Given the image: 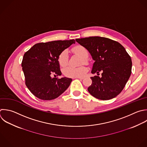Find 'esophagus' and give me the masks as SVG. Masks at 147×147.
Returning a JSON list of instances; mask_svg holds the SVG:
<instances>
[{
  "mask_svg": "<svg viewBox=\"0 0 147 147\" xmlns=\"http://www.w3.org/2000/svg\"><path fill=\"white\" fill-rule=\"evenodd\" d=\"M77 79H81V80H83L84 78H82V77H79V78H76Z\"/></svg>",
  "mask_w": 147,
  "mask_h": 147,
  "instance_id": "34e87169",
  "label": "esophagus"
}]
</instances>
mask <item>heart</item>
<instances>
[{
  "mask_svg": "<svg viewBox=\"0 0 147 147\" xmlns=\"http://www.w3.org/2000/svg\"><path fill=\"white\" fill-rule=\"evenodd\" d=\"M72 51L75 53L80 55L83 60L82 63L87 62L86 59L88 56V52L87 49L82 45H77L72 49ZM57 61L59 65L61 67H65L68 63V54L67 50L62 51L57 57ZM87 72V68L85 66H81L79 67H68L63 70L64 75L68 78H79L83 76Z\"/></svg>",
  "mask_w": 147,
  "mask_h": 147,
  "instance_id": "obj_1",
  "label": "heart"
}]
</instances>
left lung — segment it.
<instances>
[{
  "mask_svg": "<svg viewBox=\"0 0 147 147\" xmlns=\"http://www.w3.org/2000/svg\"><path fill=\"white\" fill-rule=\"evenodd\" d=\"M85 47L95 61L92 74L102 77H91V85L88 91L100 100H109L117 96L125 86L131 72V60L124 47L119 42L101 37H89L76 39Z\"/></svg>",
  "mask_w": 147,
  "mask_h": 147,
  "instance_id": "8db88e82",
  "label": "left lung"
}]
</instances>
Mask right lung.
<instances>
[{
	"instance_id": "1",
	"label": "right lung",
	"mask_w": 147,
	"mask_h": 147,
	"mask_svg": "<svg viewBox=\"0 0 147 147\" xmlns=\"http://www.w3.org/2000/svg\"><path fill=\"white\" fill-rule=\"evenodd\" d=\"M75 43V40L40 42L24 55L22 61L25 84L30 92L42 100H52L63 94L72 79L52 78L61 75L57 61L59 53Z\"/></svg>"
}]
</instances>
